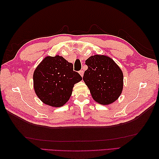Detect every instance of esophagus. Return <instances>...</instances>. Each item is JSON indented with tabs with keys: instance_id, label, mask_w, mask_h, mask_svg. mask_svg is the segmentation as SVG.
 Masks as SVG:
<instances>
[{
	"instance_id": "esophagus-1",
	"label": "esophagus",
	"mask_w": 159,
	"mask_h": 159,
	"mask_svg": "<svg viewBox=\"0 0 159 159\" xmlns=\"http://www.w3.org/2000/svg\"><path fill=\"white\" fill-rule=\"evenodd\" d=\"M79 74H80V75L83 77V74H84V71L83 70L79 71Z\"/></svg>"
}]
</instances>
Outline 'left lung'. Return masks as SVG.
Here are the masks:
<instances>
[{
	"instance_id": "left-lung-1",
	"label": "left lung",
	"mask_w": 159,
	"mask_h": 159,
	"mask_svg": "<svg viewBox=\"0 0 159 159\" xmlns=\"http://www.w3.org/2000/svg\"><path fill=\"white\" fill-rule=\"evenodd\" d=\"M88 68L83 80L93 99L107 105L118 99L123 90V72L117 63L107 55L91 56L85 61Z\"/></svg>"
}]
</instances>
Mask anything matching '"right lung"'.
<instances>
[{"mask_svg":"<svg viewBox=\"0 0 159 159\" xmlns=\"http://www.w3.org/2000/svg\"><path fill=\"white\" fill-rule=\"evenodd\" d=\"M82 77L73 70V64L63 57L47 56L33 73V87L42 102L53 107L63 106L72 95L74 84Z\"/></svg>","mask_w":159,"mask_h":159,"instance_id":"1","label":"right lung"}]
</instances>
